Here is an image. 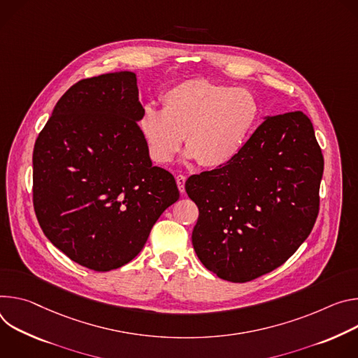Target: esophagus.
I'll list each match as a JSON object with an SVG mask.
<instances>
[{
    "label": "esophagus",
    "mask_w": 358,
    "mask_h": 358,
    "mask_svg": "<svg viewBox=\"0 0 358 358\" xmlns=\"http://www.w3.org/2000/svg\"><path fill=\"white\" fill-rule=\"evenodd\" d=\"M185 182H186V178L183 175H178L176 176V183H178V187L180 190V193L185 192Z\"/></svg>",
    "instance_id": "34e87169"
}]
</instances>
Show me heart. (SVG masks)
Segmentation results:
<instances>
[{
  "mask_svg": "<svg viewBox=\"0 0 358 358\" xmlns=\"http://www.w3.org/2000/svg\"><path fill=\"white\" fill-rule=\"evenodd\" d=\"M162 110L146 106L139 131L157 164H169L182 141L187 161L222 168L241 153L259 119V102L245 88H230L193 78L169 88L161 98Z\"/></svg>",
  "mask_w": 358,
  "mask_h": 358,
  "instance_id": "heart-1",
  "label": "heart"
}]
</instances>
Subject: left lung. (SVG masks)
<instances>
[{
    "instance_id": "obj_1",
    "label": "left lung",
    "mask_w": 358,
    "mask_h": 358,
    "mask_svg": "<svg viewBox=\"0 0 358 358\" xmlns=\"http://www.w3.org/2000/svg\"><path fill=\"white\" fill-rule=\"evenodd\" d=\"M323 169L306 113L264 116L231 162L185 183L199 208L192 243L203 266L233 283L282 266L315 223Z\"/></svg>"
}]
</instances>
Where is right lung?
I'll return each mask as SVG.
<instances>
[{"label":"right lung","mask_w":358,"mask_h":358,"mask_svg":"<svg viewBox=\"0 0 358 358\" xmlns=\"http://www.w3.org/2000/svg\"><path fill=\"white\" fill-rule=\"evenodd\" d=\"M142 113L136 73H103L72 85L35 141L39 226L57 249L95 271L138 256L179 199L175 178L152 165L138 127Z\"/></svg>","instance_id":"right-lung-1"}]
</instances>
